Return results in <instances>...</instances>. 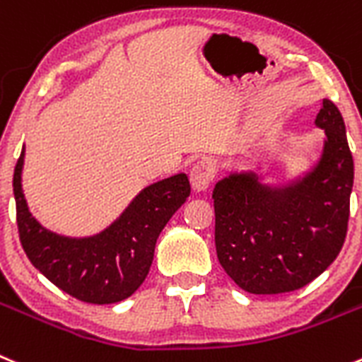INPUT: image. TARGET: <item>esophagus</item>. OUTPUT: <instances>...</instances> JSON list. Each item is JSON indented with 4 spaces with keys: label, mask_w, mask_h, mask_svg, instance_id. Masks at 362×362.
<instances>
[{
    "label": "esophagus",
    "mask_w": 362,
    "mask_h": 362,
    "mask_svg": "<svg viewBox=\"0 0 362 362\" xmlns=\"http://www.w3.org/2000/svg\"><path fill=\"white\" fill-rule=\"evenodd\" d=\"M216 168L211 160H198L192 165L189 178H191V185L194 191H205L211 185L212 178H214Z\"/></svg>",
    "instance_id": "34e87169"
}]
</instances>
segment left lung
<instances>
[{
    "instance_id": "1",
    "label": "left lung",
    "mask_w": 362,
    "mask_h": 362,
    "mask_svg": "<svg viewBox=\"0 0 362 362\" xmlns=\"http://www.w3.org/2000/svg\"><path fill=\"white\" fill-rule=\"evenodd\" d=\"M314 124L325 132L316 164L288 184L239 171L214 185L216 252L239 288L279 295L322 275L343 248L354 158L339 109L323 100Z\"/></svg>"
}]
</instances>
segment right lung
<instances>
[{
	"mask_svg": "<svg viewBox=\"0 0 362 362\" xmlns=\"http://www.w3.org/2000/svg\"><path fill=\"white\" fill-rule=\"evenodd\" d=\"M25 146L13 170L19 239L30 262L67 295L87 303H116L137 291L150 272L158 234L191 194L185 173L162 178L94 235L57 234L30 212L23 192Z\"/></svg>",
	"mask_w": 362,
	"mask_h": 362,
	"instance_id": "add662e5",
	"label": "right lung"
}]
</instances>
